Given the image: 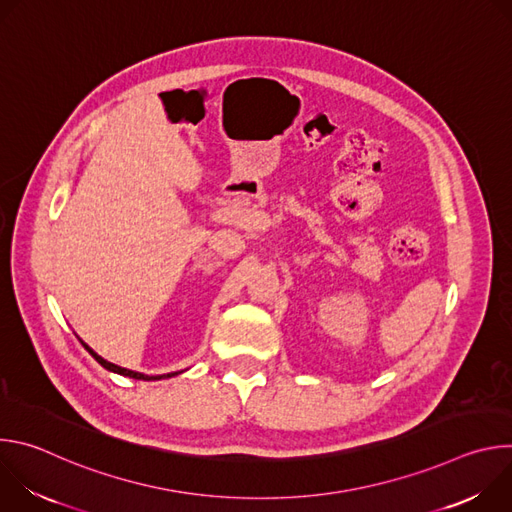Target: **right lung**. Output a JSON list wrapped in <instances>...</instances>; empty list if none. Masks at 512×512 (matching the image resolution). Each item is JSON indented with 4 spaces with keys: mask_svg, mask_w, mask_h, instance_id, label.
<instances>
[{
    "mask_svg": "<svg viewBox=\"0 0 512 512\" xmlns=\"http://www.w3.org/2000/svg\"><path fill=\"white\" fill-rule=\"evenodd\" d=\"M83 346L93 354V358L101 364V367H105L107 371H113V373H119V375H125V377H131V379H143V381H152V379H162V377H174V375H178V373H170V375H158V377H148V375H141V373H135V371H129V369H123V367H117V364H113V362H109V360H105V358H101L93 348H89L85 342H83Z\"/></svg>",
    "mask_w": 512,
    "mask_h": 512,
    "instance_id": "add662e5",
    "label": "right lung"
}]
</instances>
